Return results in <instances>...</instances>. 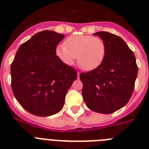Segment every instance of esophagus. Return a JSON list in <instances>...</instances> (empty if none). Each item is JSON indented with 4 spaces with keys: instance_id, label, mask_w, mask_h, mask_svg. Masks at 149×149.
Instances as JSON below:
<instances>
[{
    "instance_id": "34e87169",
    "label": "esophagus",
    "mask_w": 149,
    "mask_h": 149,
    "mask_svg": "<svg viewBox=\"0 0 149 149\" xmlns=\"http://www.w3.org/2000/svg\"><path fill=\"white\" fill-rule=\"evenodd\" d=\"M79 72H77V78L79 79Z\"/></svg>"
}]
</instances>
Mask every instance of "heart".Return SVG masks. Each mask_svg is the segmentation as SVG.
Masks as SVG:
<instances>
[{"label":"heart","instance_id":"heart-1","mask_svg":"<svg viewBox=\"0 0 149 149\" xmlns=\"http://www.w3.org/2000/svg\"><path fill=\"white\" fill-rule=\"evenodd\" d=\"M106 47L103 40L91 36H72L65 41V45L56 47V55L66 65H72L77 59L86 71L96 70L104 61Z\"/></svg>","mask_w":149,"mask_h":149}]
</instances>
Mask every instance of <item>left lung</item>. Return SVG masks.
<instances>
[{"instance_id": "1", "label": "left lung", "mask_w": 149, "mask_h": 149, "mask_svg": "<svg viewBox=\"0 0 149 149\" xmlns=\"http://www.w3.org/2000/svg\"><path fill=\"white\" fill-rule=\"evenodd\" d=\"M104 42L106 53L96 70L82 72V94L89 109L100 113H111L129 101L138 75V65L132 50L119 36L98 31Z\"/></svg>"}]
</instances>
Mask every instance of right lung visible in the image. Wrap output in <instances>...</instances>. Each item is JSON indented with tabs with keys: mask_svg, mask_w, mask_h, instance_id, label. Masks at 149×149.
Here are the masks:
<instances>
[{
	"mask_svg": "<svg viewBox=\"0 0 149 149\" xmlns=\"http://www.w3.org/2000/svg\"><path fill=\"white\" fill-rule=\"evenodd\" d=\"M64 36L50 30L36 33L21 45L10 65L13 93L22 107L34 115L48 117L59 112L77 79V70L56 55Z\"/></svg>",
	"mask_w": 149,
	"mask_h": 149,
	"instance_id": "right-lung-1",
	"label": "right lung"
}]
</instances>
